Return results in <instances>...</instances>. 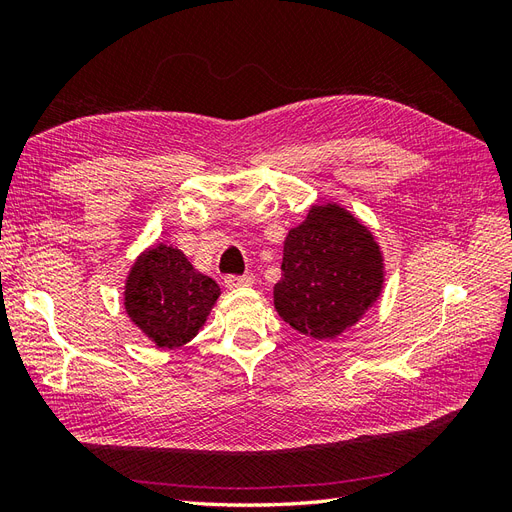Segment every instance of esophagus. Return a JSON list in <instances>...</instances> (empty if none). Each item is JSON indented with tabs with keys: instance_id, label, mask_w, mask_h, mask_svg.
<instances>
[{
	"instance_id": "esophagus-1",
	"label": "esophagus",
	"mask_w": 512,
	"mask_h": 512,
	"mask_svg": "<svg viewBox=\"0 0 512 512\" xmlns=\"http://www.w3.org/2000/svg\"><path fill=\"white\" fill-rule=\"evenodd\" d=\"M226 288H241V286H252L254 284V275L245 273V275H226L224 277Z\"/></svg>"
}]
</instances>
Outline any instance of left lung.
Returning a JSON list of instances; mask_svg holds the SVG:
<instances>
[{"mask_svg": "<svg viewBox=\"0 0 512 512\" xmlns=\"http://www.w3.org/2000/svg\"><path fill=\"white\" fill-rule=\"evenodd\" d=\"M382 288L380 245L346 207L312 205L288 230L273 305L294 331L320 342L335 339L374 307Z\"/></svg>", "mask_w": 512, "mask_h": 512, "instance_id": "8db88e82", "label": "left lung"}]
</instances>
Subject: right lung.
Segmentation results:
<instances>
[{
  "label": "right lung",
  "mask_w": 512,
  "mask_h": 512,
  "mask_svg": "<svg viewBox=\"0 0 512 512\" xmlns=\"http://www.w3.org/2000/svg\"><path fill=\"white\" fill-rule=\"evenodd\" d=\"M220 286L173 245L156 243L134 260L123 288L128 318L162 350L198 335L220 297Z\"/></svg>",
  "instance_id": "right-lung-1"
}]
</instances>
